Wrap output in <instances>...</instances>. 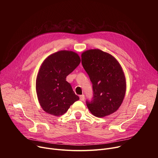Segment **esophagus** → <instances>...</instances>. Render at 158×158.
Returning a JSON list of instances; mask_svg holds the SVG:
<instances>
[{
	"instance_id": "34e87169",
	"label": "esophagus",
	"mask_w": 158,
	"mask_h": 158,
	"mask_svg": "<svg viewBox=\"0 0 158 158\" xmlns=\"http://www.w3.org/2000/svg\"><path fill=\"white\" fill-rule=\"evenodd\" d=\"M79 98H80V100H81V101H84V99H85V96H84V94H82V95H81V96H79Z\"/></svg>"
}]
</instances>
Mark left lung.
<instances>
[{
    "label": "left lung",
    "instance_id": "8db88e82",
    "mask_svg": "<svg viewBox=\"0 0 158 158\" xmlns=\"http://www.w3.org/2000/svg\"><path fill=\"white\" fill-rule=\"evenodd\" d=\"M81 57L93 84V99L86 101L89 110L98 118L114 113L121 106L126 91L122 67L114 56L98 49L84 51Z\"/></svg>",
    "mask_w": 158,
    "mask_h": 158
}]
</instances>
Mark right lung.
I'll return each instance as SVG.
<instances>
[{"label": "right lung", "instance_id": "obj_1", "mask_svg": "<svg viewBox=\"0 0 158 158\" xmlns=\"http://www.w3.org/2000/svg\"><path fill=\"white\" fill-rule=\"evenodd\" d=\"M79 55L71 51H60L45 59L41 64L35 89L39 102L47 113L60 116L78 101L66 77L79 65Z\"/></svg>", "mask_w": 158, "mask_h": 158}]
</instances>
